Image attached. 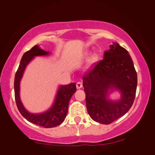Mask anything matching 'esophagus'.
I'll use <instances>...</instances> for the list:
<instances>
[{"label": "esophagus", "instance_id": "obj_1", "mask_svg": "<svg viewBox=\"0 0 155 155\" xmlns=\"http://www.w3.org/2000/svg\"><path fill=\"white\" fill-rule=\"evenodd\" d=\"M76 86L77 89H81L82 87V83H81V81H78V82H76Z\"/></svg>", "mask_w": 155, "mask_h": 155}]
</instances>
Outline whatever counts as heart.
I'll use <instances>...</instances> for the list:
<instances>
[{"instance_id":"1","label":"heart","mask_w":155,"mask_h":155,"mask_svg":"<svg viewBox=\"0 0 155 155\" xmlns=\"http://www.w3.org/2000/svg\"><path fill=\"white\" fill-rule=\"evenodd\" d=\"M96 59H97V56H96L95 54H94L93 56H92L91 59H90V62H91V63H93V62L95 61Z\"/></svg>"}]
</instances>
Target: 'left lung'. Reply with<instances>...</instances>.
<instances>
[{"instance_id": "1", "label": "left lung", "mask_w": 155, "mask_h": 155, "mask_svg": "<svg viewBox=\"0 0 155 155\" xmlns=\"http://www.w3.org/2000/svg\"><path fill=\"white\" fill-rule=\"evenodd\" d=\"M86 107L95 122L108 124L124 116L134 102L137 88V74L128 51L114 43L97 62L83 76ZM109 89L119 90L120 100L107 97Z\"/></svg>"}]
</instances>
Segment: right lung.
<instances>
[{
    "instance_id": "obj_1",
    "label": "right lung",
    "mask_w": 155,
    "mask_h": 155,
    "mask_svg": "<svg viewBox=\"0 0 155 155\" xmlns=\"http://www.w3.org/2000/svg\"><path fill=\"white\" fill-rule=\"evenodd\" d=\"M49 54V51L43 50L37 45L34 46L23 54L15 77V101L19 111L28 122L45 128L56 127L63 122L68 113L69 101L74 92L76 91V83L61 85L55 97L54 104L47 111L41 114H32L25 108L19 97V82L22 77L25 69L34 57L44 56Z\"/></svg>"
}]
</instances>
